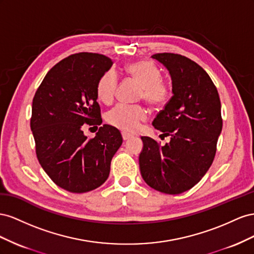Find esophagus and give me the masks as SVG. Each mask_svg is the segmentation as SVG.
<instances>
[{"mask_svg": "<svg viewBox=\"0 0 254 254\" xmlns=\"http://www.w3.org/2000/svg\"><path fill=\"white\" fill-rule=\"evenodd\" d=\"M122 138H123V140H127L129 138H132V135L128 133H126V132H122Z\"/></svg>", "mask_w": 254, "mask_h": 254, "instance_id": "34e87169", "label": "esophagus"}]
</instances>
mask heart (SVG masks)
Here are the masks:
<instances>
[{
	"instance_id": "obj_1",
	"label": "heart",
	"mask_w": 254,
	"mask_h": 254,
	"mask_svg": "<svg viewBox=\"0 0 254 254\" xmlns=\"http://www.w3.org/2000/svg\"><path fill=\"white\" fill-rule=\"evenodd\" d=\"M127 72L141 85L140 99L152 106H163L171 97L170 85L162 79V73L154 64L140 61L129 64ZM118 85V75L115 70H108L100 77L97 84V96L103 103L110 104L115 98ZM148 117L147 110L141 105L118 104L107 113L106 120L111 126L125 132H135L140 122Z\"/></svg>"
}]
</instances>
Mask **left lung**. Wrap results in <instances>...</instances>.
Returning <instances> with one entry per match:
<instances>
[{
    "label": "left lung",
    "mask_w": 254,
    "mask_h": 254,
    "mask_svg": "<svg viewBox=\"0 0 254 254\" xmlns=\"http://www.w3.org/2000/svg\"><path fill=\"white\" fill-rule=\"evenodd\" d=\"M151 57L168 69L172 79L173 96L152 122L170 141L161 146L142 136L139 168L150 187L178 194L197 184L214 161L222 128L220 99L211 77L197 63L175 53Z\"/></svg>",
    "instance_id": "1"
}]
</instances>
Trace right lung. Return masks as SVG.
Instances as JSON below:
<instances>
[{
    "instance_id": "add662e5",
    "label": "right lung",
    "mask_w": 254,
    "mask_h": 254,
    "mask_svg": "<svg viewBox=\"0 0 254 254\" xmlns=\"http://www.w3.org/2000/svg\"><path fill=\"white\" fill-rule=\"evenodd\" d=\"M112 66L102 54H72L48 72L33 99L31 129L37 158L50 179L70 192L102 185L122 143L119 129L112 126L100 127L93 138L83 132L87 125L102 123L96 89Z\"/></svg>"
}]
</instances>
